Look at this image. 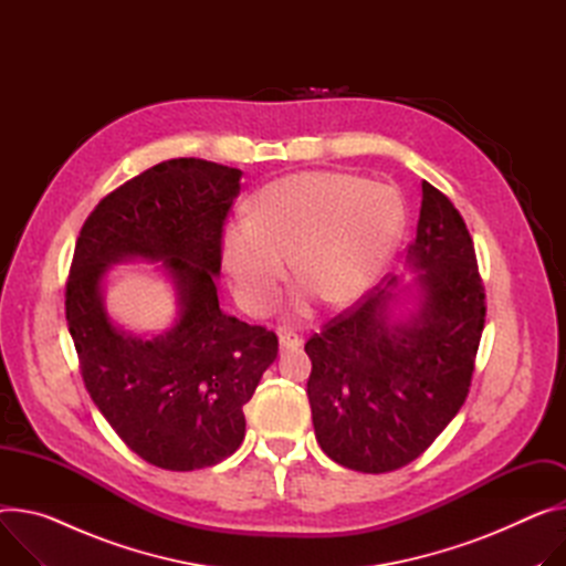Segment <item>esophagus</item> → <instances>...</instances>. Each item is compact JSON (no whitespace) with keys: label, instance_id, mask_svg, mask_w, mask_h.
Returning a JSON list of instances; mask_svg holds the SVG:
<instances>
[{"label":"esophagus","instance_id":"obj_1","mask_svg":"<svg viewBox=\"0 0 566 566\" xmlns=\"http://www.w3.org/2000/svg\"><path fill=\"white\" fill-rule=\"evenodd\" d=\"M279 344H281L283 352H287V349H298V346L303 344V339L296 333H281L279 335Z\"/></svg>","mask_w":566,"mask_h":566}]
</instances>
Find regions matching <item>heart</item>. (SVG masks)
<instances>
[{
    "label": "heart",
    "mask_w": 566,
    "mask_h": 566,
    "mask_svg": "<svg viewBox=\"0 0 566 566\" xmlns=\"http://www.w3.org/2000/svg\"><path fill=\"white\" fill-rule=\"evenodd\" d=\"M406 227L397 188L346 171H303L270 184L222 233V260L240 306L272 311L292 268L303 279L301 308L322 294L346 306L387 270Z\"/></svg>",
    "instance_id": "obj_1"
}]
</instances>
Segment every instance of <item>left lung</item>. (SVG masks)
I'll return each instance as SVG.
<instances>
[{"label": "left lung", "mask_w": 566, "mask_h": 566, "mask_svg": "<svg viewBox=\"0 0 566 566\" xmlns=\"http://www.w3.org/2000/svg\"><path fill=\"white\" fill-rule=\"evenodd\" d=\"M399 279L367 292L306 342L308 401L322 451L337 464L395 471L419 458L462 408L485 326V287L467 224L421 184L417 235ZM416 308L396 317L400 294Z\"/></svg>", "instance_id": "8db88e82"}]
</instances>
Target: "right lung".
I'll list each match as a JSON object with an SVG mask.
<instances>
[{
  "instance_id": "1",
  "label": "right lung",
  "mask_w": 566,
  "mask_h": 566,
  "mask_svg": "<svg viewBox=\"0 0 566 566\" xmlns=\"http://www.w3.org/2000/svg\"><path fill=\"white\" fill-rule=\"evenodd\" d=\"M242 171L171 158L106 195L85 220L65 285V317L91 399L122 442L154 467L192 471L244 440L242 406L276 360L279 337L220 311L214 276ZM160 259L180 317L145 340L117 329L103 306L107 268Z\"/></svg>"
}]
</instances>
